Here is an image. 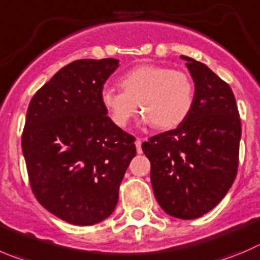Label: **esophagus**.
I'll return each mask as SVG.
<instances>
[{"label":"esophagus","instance_id":"34e87169","mask_svg":"<svg viewBox=\"0 0 260 260\" xmlns=\"http://www.w3.org/2000/svg\"><path fill=\"white\" fill-rule=\"evenodd\" d=\"M135 147H137V152L139 153H142L143 150H142V139H140V138H137V140H135Z\"/></svg>","mask_w":260,"mask_h":260}]
</instances>
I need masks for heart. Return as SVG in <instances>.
Wrapping results in <instances>:
<instances>
[{
	"mask_svg": "<svg viewBox=\"0 0 260 260\" xmlns=\"http://www.w3.org/2000/svg\"><path fill=\"white\" fill-rule=\"evenodd\" d=\"M118 85L122 91L103 88L101 102L120 128H125L137 116L138 105L144 113L143 121L160 130L181 125L194 106V83L181 70L140 65L121 75Z\"/></svg>",
	"mask_w": 260,
	"mask_h": 260,
	"instance_id": "heart-1",
	"label": "heart"
}]
</instances>
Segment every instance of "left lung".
<instances>
[{"label":"left lung","mask_w":260,"mask_h":260,"mask_svg":"<svg viewBox=\"0 0 260 260\" xmlns=\"http://www.w3.org/2000/svg\"><path fill=\"white\" fill-rule=\"evenodd\" d=\"M195 100L175 130L143 143L160 208L181 219L199 218L221 202L239 166L241 122L231 88L204 63L187 56Z\"/></svg>","instance_id":"left-lung-1"}]
</instances>
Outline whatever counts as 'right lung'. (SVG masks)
Masks as SVG:
<instances>
[{"label":"right lung","instance_id":"obj_1","mask_svg":"<svg viewBox=\"0 0 260 260\" xmlns=\"http://www.w3.org/2000/svg\"><path fill=\"white\" fill-rule=\"evenodd\" d=\"M117 68L116 58L74 61L29 103L21 147L31 190L47 211L71 224L111 216L137 154L135 138L111 121L101 102Z\"/></svg>","mask_w":260,"mask_h":260}]
</instances>
